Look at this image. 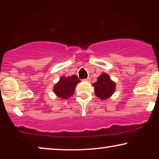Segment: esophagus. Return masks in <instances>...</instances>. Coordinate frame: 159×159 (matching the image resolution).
I'll use <instances>...</instances> for the list:
<instances>
[{"label":"esophagus","mask_w":159,"mask_h":159,"mask_svg":"<svg viewBox=\"0 0 159 159\" xmlns=\"http://www.w3.org/2000/svg\"><path fill=\"white\" fill-rule=\"evenodd\" d=\"M84 81H90V78H86V79H84Z\"/></svg>","instance_id":"esophagus-1"}]
</instances>
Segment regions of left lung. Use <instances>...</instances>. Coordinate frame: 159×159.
<instances>
[{"label": "left lung", "mask_w": 159, "mask_h": 159, "mask_svg": "<svg viewBox=\"0 0 159 159\" xmlns=\"http://www.w3.org/2000/svg\"><path fill=\"white\" fill-rule=\"evenodd\" d=\"M94 87L95 94L100 99H107L112 96L115 91L116 84L114 83L109 75L102 73L97 78V81L93 84Z\"/></svg>", "instance_id": "8db88e82"}]
</instances>
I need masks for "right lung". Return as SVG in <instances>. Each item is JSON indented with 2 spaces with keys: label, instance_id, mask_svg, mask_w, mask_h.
<instances>
[{
  "label": "right lung",
  "instance_id": "1",
  "mask_svg": "<svg viewBox=\"0 0 159 159\" xmlns=\"http://www.w3.org/2000/svg\"><path fill=\"white\" fill-rule=\"evenodd\" d=\"M80 82L78 76L73 75L63 77L62 76L60 81L54 85V93L57 97L61 98H68L73 95L75 87Z\"/></svg>",
  "mask_w": 159,
  "mask_h": 159
}]
</instances>
